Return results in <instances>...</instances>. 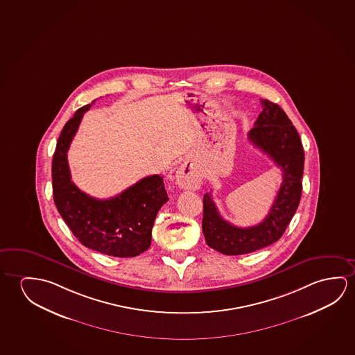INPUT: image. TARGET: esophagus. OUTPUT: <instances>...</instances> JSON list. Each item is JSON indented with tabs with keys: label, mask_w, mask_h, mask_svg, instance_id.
Instances as JSON below:
<instances>
[{
	"label": "esophagus",
	"mask_w": 355,
	"mask_h": 355,
	"mask_svg": "<svg viewBox=\"0 0 355 355\" xmlns=\"http://www.w3.org/2000/svg\"><path fill=\"white\" fill-rule=\"evenodd\" d=\"M175 182L183 189H197L202 182V177L191 167V164H184L177 171Z\"/></svg>",
	"instance_id": "esophagus-1"
}]
</instances>
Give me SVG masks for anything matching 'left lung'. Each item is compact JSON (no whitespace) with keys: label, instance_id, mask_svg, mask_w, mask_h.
<instances>
[{"label":"left lung","instance_id":"8db88e82","mask_svg":"<svg viewBox=\"0 0 355 355\" xmlns=\"http://www.w3.org/2000/svg\"><path fill=\"white\" fill-rule=\"evenodd\" d=\"M261 102L262 113L247 137L280 167L283 182L270 211L262 223L251 227L227 223L218 213L211 193L204 196L202 234L209 247L227 256L251 253L277 242L300 202L305 155L299 132L278 104L268 99Z\"/></svg>","mask_w":355,"mask_h":355}]
</instances>
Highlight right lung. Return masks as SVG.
<instances>
[{"label":"right lung","instance_id":"1","mask_svg":"<svg viewBox=\"0 0 355 355\" xmlns=\"http://www.w3.org/2000/svg\"><path fill=\"white\" fill-rule=\"evenodd\" d=\"M89 107L77 110L56 144L51 167L55 205L72 234L87 248L120 258L139 256L151 245L155 218L168 200L164 178L148 175L119 196L103 200L80 191L71 180L67 151Z\"/></svg>","mask_w":355,"mask_h":355}]
</instances>
